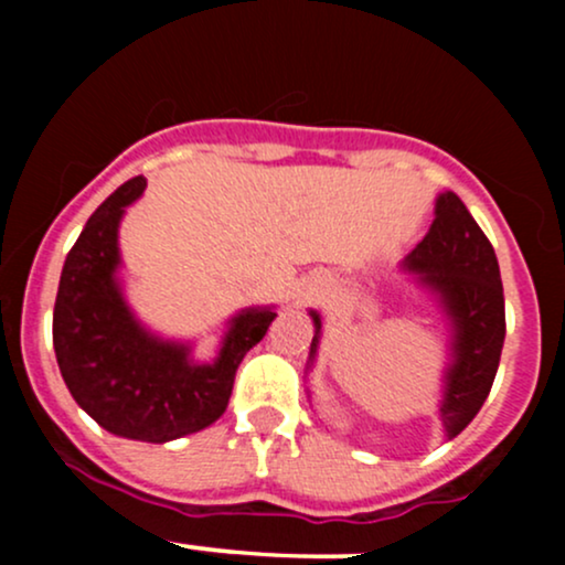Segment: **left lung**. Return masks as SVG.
<instances>
[{
    "label": "left lung",
    "instance_id": "left-lung-1",
    "mask_svg": "<svg viewBox=\"0 0 565 565\" xmlns=\"http://www.w3.org/2000/svg\"><path fill=\"white\" fill-rule=\"evenodd\" d=\"M404 274L423 287L449 323V364L440 380L438 419L451 440L481 412L494 385L504 345V295L494 246L478 228L468 206L454 191L438 193L436 220L425 238L401 263ZM313 342L308 372L321 345V313L310 310Z\"/></svg>",
    "mask_w": 565,
    "mask_h": 565
}]
</instances>
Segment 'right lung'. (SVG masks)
<instances>
[{
    "mask_svg": "<svg viewBox=\"0 0 565 565\" xmlns=\"http://www.w3.org/2000/svg\"><path fill=\"white\" fill-rule=\"evenodd\" d=\"M146 191L132 178L103 201L71 246L53 313L63 382L103 430L167 444L223 417L236 369L276 319V305L244 308L225 321L217 355L193 359V342L170 340L129 308L121 278L119 225Z\"/></svg>",
    "mask_w": 565,
    "mask_h": 565,
    "instance_id": "add662e5",
    "label": "right lung"
}]
</instances>
